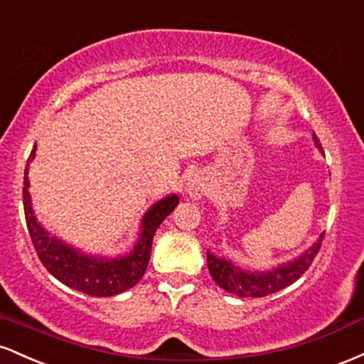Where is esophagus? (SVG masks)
I'll use <instances>...</instances> for the list:
<instances>
[{
  "instance_id": "obj_1",
  "label": "esophagus",
  "mask_w": 364,
  "mask_h": 364,
  "mask_svg": "<svg viewBox=\"0 0 364 364\" xmlns=\"http://www.w3.org/2000/svg\"><path fill=\"white\" fill-rule=\"evenodd\" d=\"M186 190L191 198H202V196L207 193V181L200 176H193L188 181Z\"/></svg>"
}]
</instances>
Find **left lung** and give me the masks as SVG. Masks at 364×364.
Segmentation results:
<instances>
[{
  "mask_svg": "<svg viewBox=\"0 0 364 364\" xmlns=\"http://www.w3.org/2000/svg\"><path fill=\"white\" fill-rule=\"evenodd\" d=\"M313 140H315L316 147L321 149L318 136L315 133H313ZM323 236L325 232L320 235L316 243L308 252H304L294 262L277 267L270 272H246V270L237 269L236 265L224 260V258H217L214 255L207 253L208 272L224 291L232 292V294L241 296V298H263V296H269L272 292L291 286L292 282L298 281L310 269L316 253L320 252Z\"/></svg>",
  "mask_w": 364,
  "mask_h": 364,
  "instance_id": "obj_1",
  "label": "left lung"
}]
</instances>
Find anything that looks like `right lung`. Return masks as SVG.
Instances as JSON below:
<instances>
[{
	"instance_id": "add662e5",
	"label": "right lung",
	"mask_w": 364,
	"mask_h": 364,
	"mask_svg": "<svg viewBox=\"0 0 364 364\" xmlns=\"http://www.w3.org/2000/svg\"><path fill=\"white\" fill-rule=\"evenodd\" d=\"M34 156L36 147L32 149L27 162H31V159H34ZM27 168H25L23 176L25 223H27L28 235H31L37 257L48 269V272L75 291L85 292V294L90 296H101V298L102 296L119 294V292L135 286L147 270L154 235H156L162 220L178 205V196H166L164 200L157 202L145 214L144 223H141L144 229H141L140 240L135 245V248L132 250V253L119 258H111V260L92 258L78 253L77 250L58 241L56 237H49L48 232L37 224L34 210L31 207Z\"/></svg>"
}]
</instances>
